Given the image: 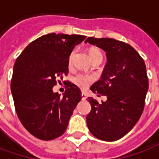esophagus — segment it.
<instances>
[{
    "mask_svg": "<svg viewBox=\"0 0 159 159\" xmlns=\"http://www.w3.org/2000/svg\"><path fill=\"white\" fill-rule=\"evenodd\" d=\"M87 99V94L84 92H83L82 93V100H85Z\"/></svg>",
    "mask_w": 159,
    "mask_h": 159,
    "instance_id": "1",
    "label": "esophagus"
}]
</instances>
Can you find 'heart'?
<instances>
[{
	"label": "heart",
	"instance_id": "b5f03b06",
	"mask_svg": "<svg viewBox=\"0 0 159 159\" xmlns=\"http://www.w3.org/2000/svg\"><path fill=\"white\" fill-rule=\"evenodd\" d=\"M90 59H92L93 57L97 55H102V53L100 50L96 48H92L89 50ZM93 78L91 76L86 75V74H78L73 78V83L76 84V86L79 87L80 89H85L89 85L90 83L93 82Z\"/></svg>",
	"mask_w": 159,
	"mask_h": 159
}]
</instances>
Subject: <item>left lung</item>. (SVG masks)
Returning a JSON list of instances; mask_svg holds the SVG:
<instances>
[{
    "label": "left lung",
    "mask_w": 159,
    "mask_h": 159,
    "mask_svg": "<svg viewBox=\"0 0 159 159\" xmlns=\"http://www.w3.org/2000/svg\"><path fill=\"white\" fill-rule=\"evenodd\" d=\"M85 42L103 49L107 58L100 79L90 88L107 100L99 103L93 97L88 98L92 108L87 125L100 140H119L133 129L143 112L148 90L146 65L136 50L125 42L94 37Z\"/></svg>",
    "instance_id": "obj_1"
}]
</instances>
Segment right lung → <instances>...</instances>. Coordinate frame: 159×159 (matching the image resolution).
I'll use <instances>...</instances> for the list:
<instances>
[{
	"label": "right lung",
	"instance_id": "right-lung-1",
	"mask_svg": "<svg viewBox=\"0 0 159 159\" xmlns=\"http://www.w3.org/2000/svg\"><path fill=\"white\" fill-rule=\"evenodd\" d=\"M85 38L50 33L30 42L16 59L11 81L16 112L23 126L40 140L61 136L82 99L79 88L70 82L63 96L52 88L67 76L70 55Z\"/></svg>",
	"mask_w": 159,
	"mask_h": 159
}]
</instances>
